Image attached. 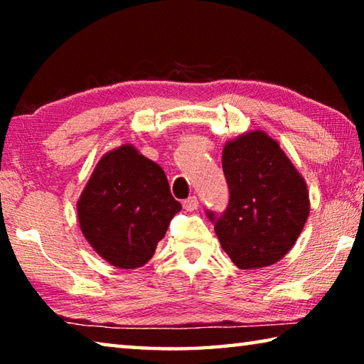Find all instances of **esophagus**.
Here are the masks:
<instances>
[{
	"label": "esophagus",
	"mask_w": 364,
	"mask_h": 364,
	"mask_svg": "<svg viewBox=\"0 0 364 364\" xmlns=\"http://www.w3.org/2000/svg\"><path fill=\"white\" fill-rule=\"evenodd\" d=\"M197 207H199V200H197L196 196H191V197H188L186 200H183V208H184V210L194 212Z\"/></svg>",
	"instance_id": "1"
}]
</instances>
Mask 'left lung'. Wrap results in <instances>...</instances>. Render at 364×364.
Listing matches in <instances>:
<instances>
[{
  "label": "left lung",
  "instance_id": "left-lung-1",
  "mask_svg": "<svg viewBox=\"0 0 364 364\" xmlns=\"http://www.w3.org/2000/svg\"><path fill=\"white\" fill-rule=\"evenodd\" d=\"M230 204L208 212L223 250L241 269L279 262L297 241L310 213L306 183L279 143L262 130L228 141L221 156Z\"/></svg>",
  "mask_w": 364,
  "mask_h": 364
}]
</instances>
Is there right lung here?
<instances>
[{
  "mask_svg": "<svg viewBox=\"0 0 364 364\" xmlns=\"http://www.w3.org/2000/svg\"><path fill=\"white\" fill-rule=\"evenodd\" d=\"M180 210L162 167L132 144L104 154L77 202L85 239L120 269L149 262Z\"/></svg>",
  "mask_w": 364,
  "mask_h": 364,
  "instance_id": "right-lung-1",
  "label": "right lung"
}]
</instances>
